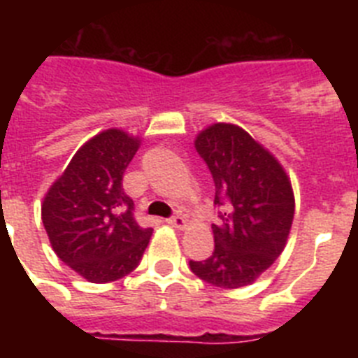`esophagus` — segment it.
<instances>
[{
	"label": "esophagus",
	"instance_id": "1",
	"mask_svg": "<svg viewBox=\"0 0 358 358\" xmlns=\"http://www.w3.org/2000/svg\"><path fill=\"white\" fill-rule=\"evenodd\" d=\"M166 224L177 227V229H182V227H186V218L181 217V215H173V217L166 218Z\"/></svg>",
	"mask_w": 358,
	"mask_h": 358
}]
</instances>
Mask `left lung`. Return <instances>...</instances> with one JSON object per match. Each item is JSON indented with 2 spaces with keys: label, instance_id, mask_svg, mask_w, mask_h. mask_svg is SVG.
Returning <instances> with one entry per match:
<instances>
[{
  "label": "left lung",
  "instance_id": "1",
  "mask_svg": "<svg viewBox=\"0 0 358 358\" xmlns=\"http://www.w3.org/2000/svg\"><path fill=\"white\" fill-rule=\"evenodd\" d=\"M195 148L213 177L220 222L211 224L213 252L189 260V268L220 289L251 285L285 249L294 218L289 177L273 154L231 123L202 131Z\"/></svg>",
  "mask_w": 358,
  "mask_h": 358
}]
</instances>
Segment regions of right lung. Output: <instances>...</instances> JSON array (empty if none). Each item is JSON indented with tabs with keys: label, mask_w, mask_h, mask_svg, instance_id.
I'll return each instance as SVG.
<instances>
[{
	"label": "right lung",
	"mask_w": 358,
	"mask_h": 358,
	"mask_svg": "<svg viewBox=\"0 0 358 358\" xmlns=\"http://www.w3.org/2000/svg\"><path fill=\"white\" fill-rule=\"evenodd\" d=\"M140 140L118 129L100 132L73 156L43 202L53 251L91 283H109L140 265L152 235L134 218L123 173Z\"/></svg>",
	"instance_id": "obj_1"
}]
</instances>
